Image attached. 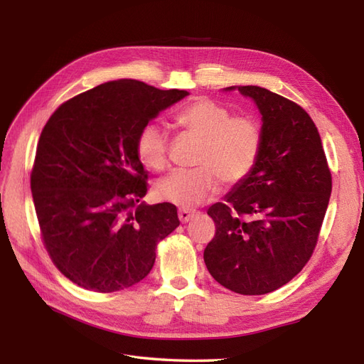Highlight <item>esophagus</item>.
Masks as SVG:
<instances>
[{
    "label": "esophagus",
    "instance_id": "esophagus-1",
    "mask_svg": "<svg viewBox=\"0 0 364 364\" xmlns=\"http://www.w3.org/2000/svg\"><path fill=\"white\" fill-rule=\"evenodd\" d=\"M178 215H179V220H181L182 223H188L190 220L196 215V213L194 211H188V209H179Z\"/></svg>",
    "mask_w": 364,
    "mask_h": 364
}]
</instances>
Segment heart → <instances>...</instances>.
I'll return each instance as SVG.
<instances>
[{
    "label": "heart",
    "instance_id": "obj_1",
    "mask_svg": "<svg viewBox=\"0 0 364 364\" xmlns=\"http://www.w3.org/2000/svg\"><path fill=\"white\" fill-rule=\"evenodd\" d=\"M176 124L202 139L196 170H174L156 185L162 200L181 208H193L213 197L220 186L243 182L258 161L262 129L252 115H232L230 109L211 98H197L176 115ZM136 155L150 170L167 165L168 136L159 123L139 130Z\"/></svg>",
    "mask_w": 364,
    "mask_h": 364
}]
</instances>
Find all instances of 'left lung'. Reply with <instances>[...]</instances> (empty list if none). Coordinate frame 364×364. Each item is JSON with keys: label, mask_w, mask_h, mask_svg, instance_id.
Here are the masks:
<instances>
[{"label": "left lung", "mask_w": 364, "mask_h": 364, "mask_svg": "<svg viewBox=\"0 0 364 364\" xmlns=\"http://www.w3.org/2000/svg\"><path fill=\"white\" fill-rule=\"evenodd\" d=\"M257 105L262 146L255 167L208 215L215 223L203 259L211 277L240 294L278 290L316 247L331 196L321 135L304 109L261 86H229Z\"/></svg>", "instance_id": "1"}]
</instances>
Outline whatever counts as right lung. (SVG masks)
Listing matches in <instances>:
<instances>
[{"label": "right lung", "instance_id": "1", "mask_svg": "<svg viewBox=\"0 0 364 364\" xmlns=\"http://www.w3.org/2000/svg\"><path fill=\"white\" fill-rule=\"evenodd\" d=\"M188 95L119 79L60 105L43 127L31 194L43 245L82 289L112 293L144 279L156 246L179 226L178 209L146 205L139 130Z\"/></svg>", "mask_w": 364, "mask_h": 364}]
</instances>
